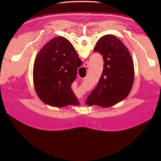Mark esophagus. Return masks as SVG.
Instances as JSON below:
<instances>
[{
  "label": "esophagus",
  "instance_id": "esophagus-1",
  "mask_svg": "<svg viewBox=\"0 0 161 161\" xmlns=\"http://www.w3.org/2000/svg\"><path fill=\"white\" fill-rule=\"evenodd\" d=\"M83 66H84V67H86V68L88 67V66H89V63H88L87 61H86L85 63H84V64H83Z\"/></svg>",
  "mask_w": 161,
  "mask_h": 161
}]
</instances>
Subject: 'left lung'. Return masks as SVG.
<instances>
[{
	"instance_id": "left-lung-1",
	"label": "left lung",
	"mask_w": 161,
	"mask_h": 161,
	"mask_svg": "<svg viewBox=\"0 0 161 161\" xmlns=\"http://www.w3.org/2000/svg\"><path fill=\"white\" fill-rule=\"evenodd\" d=\"M94 52L103 55L104 69L98 85L86 103L109 108L120 103L130 93L134 79L133 60L127 47L112 35L101 37Z\"/></svg>"
}]
</instances>
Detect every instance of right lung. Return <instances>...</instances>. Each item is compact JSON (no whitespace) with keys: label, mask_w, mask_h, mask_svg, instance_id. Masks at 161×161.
Returning a JSON list of instances; mask_svg holds the SVG:
<instances>
[{"label":"right lung","mask_w":161,"mask_h":161,"mask_svg":"<svg viewBox=\"0 0 161 161\" xmlns=\"http://www.w3.org/2000/svg\"><path fill=\"white\" fill-rule=\"evenodd\" d=\"M69 40L57 36L38 52L33 66V81L39 98L55 107L78 106L71 89L82 62Z\"/></svg>","instance_id":"right-lung-1"}]
</instances>
